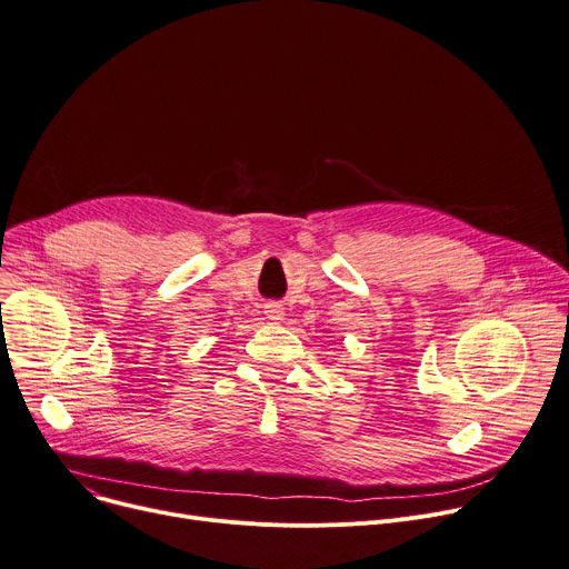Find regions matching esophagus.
I'll return each instance as SVG.
<instances>
[{"mask_svg":"<svg viewBox=\"0 0 569 569\" xmlns=\"http://www.w3.org/2000/svg\"><path fill=\"white\" fill-rule=\"evenodd\" d=\"M266 316H268L270 320L279 322V320L283 318V308H281L279 303H268V306H266Z\"/></svg>","mask_w":569,"mask_h":569,"instance_id":"1","label":"esophagus"}]
</instances>
